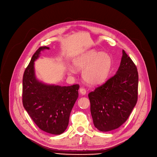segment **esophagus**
<instances>
[{
	"mask_svg": "<svg viewBox=\"0 0 157 157\" xmlns=\"http://www.w3.org/2000/svg\"><path fill=\"white\" fill-rule=\"evenodd\" d=\"M79 92L81 95H85L86 93V91L84 88H79Z\"/></svg>",
	"mask_w": 157,
	"mask_h": 157,
	"instance_id": "obj_1",
	"label": "esophagus"
}]
</instances>
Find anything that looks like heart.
Instances as JSON below:
<instances>
[{"label": "heart", "mask_w": 157, "mask_h": 157, "mask_svg": "<svg viewBox=\"0 0 157 157\" xmlns=\"http://www.w3.org/2000/svg\"><path fill=\"white\" fill-rule=\"evenodd\" d=\"M77 70H83V78L91 86L102 84L108 78L112 66V59L107 53L90 50L77 57L73 62ZM70 72H74L72 69Z\"/></svg>", "instance_id": "obj_1"}]
</instances>
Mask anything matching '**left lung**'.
I'll return each mask as SVG.
<instances>
[{
    "label": "left lung",
    "instance_id": "obj_1",
    "mask_svg": "<svg viewBox=\"0 0 157 157\" xmlns=\"http://www.w3.org/2000/svg\"><path fill=\"white\" fill-rule=\"evenodd\" d=\"M116 74L88 94L95 127L108 132L120 127L129 117L137 101L138 72L124 50Z\"/></svg>",
    "mask_w": 157,
    "mask_h": 157
}]
</instances>
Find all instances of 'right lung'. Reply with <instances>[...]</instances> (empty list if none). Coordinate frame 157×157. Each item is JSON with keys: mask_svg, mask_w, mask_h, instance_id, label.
<instances>
[{"mask_svg": "<svg viewBox=\"0 0 157 157\" xmlns=\"http://www.w3.org/2000/svg\"><path fill=\"white\" fill-rule=\"evenodd\" d=\"M45 49L49 48L42 46L37 49L25 70L22 102L24 108L40 129L60 135L68 126L71 112L78 97L79 85H48L36 79L34 61L40 51Z\"/></svg>", "mask_w": 157, "mask_h": 157, "instance_id": "right-lung-1", "label": "right lung"}]
</instances>
